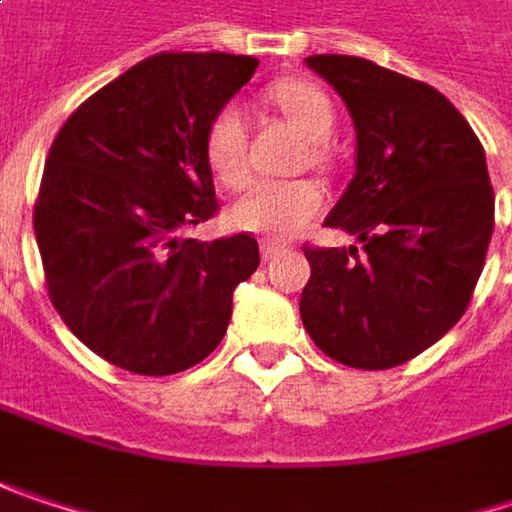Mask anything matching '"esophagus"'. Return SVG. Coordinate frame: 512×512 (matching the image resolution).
Wrapping results in <instances>:
<instances>
[{
    "instance_id": "34e87169",
    "label": "esophagus",
    "mask_w": 512,
    "mask_h": 512,
    "mask_svg": "<svg viewBox=\"0 0 512 512\" xmlns=\"http://www.w3.org/2000/svg\"><path fill=\"white\" fill-rule=\"evenodd\" d=\"M260 252L266 260H272V257H278L281 252H286V243H278V240H263L260 243Z\"/></svg>"
}]
</instances>
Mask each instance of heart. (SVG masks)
<instances>
[{
    "instance_id": "obj_1",
    "label": "heart",
    "mask_w": 512,
    "mask_h": 512,
    "mask_svg": "<svg viewBox=\"0 0 512 512\" xmlns=\"http://www.w3.org/2000/svg\"><path fill=\"white\" fill-rule=\"evenodd\" d=\"M272 101L301 127L310 141V165L324 167L330 153L324 138L336 127V112L330 98L310 80H281L272 89ZM205 165L226 188H240L249 179V136L237 104L220 106L202 138ZM324 205V194L313 179L255 182L231 208V223L243 231L266 237H289L304 228Z\"/></svg>"
}]
</instances>
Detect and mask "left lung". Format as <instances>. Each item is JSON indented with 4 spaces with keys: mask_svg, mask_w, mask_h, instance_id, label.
Segmentation results:
<instances>
[{
    "mask_svg": "<svg viewBox=\"0 0 512 512\" xmlns=\"http://www.w3.org/2000/svg\"><path fill=\"white\" fill-rule=\"evenodd\" d=\"M307 66L356 124V176L324 226L356 234L362 255L304 243L301 321L342 365L397 368L472 301L496 226L484 147L429 83L347 54H313Z\"/></svg>",
    "mask_w": 512,
    "mask_h": 512,
    "instance_id": "obj_1",
    "label": "left lung"
}]
</instances>
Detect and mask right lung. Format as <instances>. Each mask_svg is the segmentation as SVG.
<instances>
[{
    "label": "right lung",
    "mask_w": 512,
    "mask_h": 512,
    "mask_svg": "<svg viewBox=\"0 0 512 512\" xmlns=\"http://www.w3.org/2000/svg\"><path fill=\"white\" fill-rule=\"evenodd\" d=\"M255 69L246 54H153L77 106L48 150L34 202L48 298L115 368L179 374L226 336L257 240L185 231L220 211L202 138Z\"/></svg>",
    "instance_id": "obj_1"
}]
</instances>
